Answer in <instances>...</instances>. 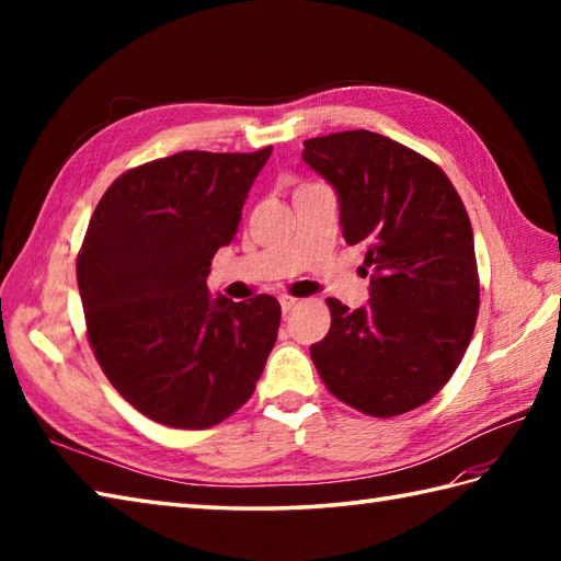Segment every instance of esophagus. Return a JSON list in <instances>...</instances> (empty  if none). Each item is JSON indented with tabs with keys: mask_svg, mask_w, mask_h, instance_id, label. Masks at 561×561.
<instances>
[{
	"mask_svg": "<svg viewBox=\"0 0 561 561\" xmlns=\"http://www.w3.org/2000/svg\"><path fill=\"white\" fill-rule=\"evenodd\" d=\"M279 306L284 313H291L296 306H299V299H291V296H279Z\"/></svg>",
	"mask_w": 561,
	"mask_h": 561,
	"instance_id": "34e87169",
	"label": "esophagus"
}]
</instances>
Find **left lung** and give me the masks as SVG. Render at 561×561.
<instances>
[{"label":"left lung","mask_w":561,"mask_h":561,"mask_svg":"<svg viewBox=\"0 0 561 561\" xmlns=\"http://www.w3.org/2000/svg\"><path fill=\"white\" fill-rule=\"evenodd\" d=\"M304 161L340 202L344 241L366 248V306L328 299L311 344L332 396L371 416L432 400L456 374L480 311L468 211L436 163L368 129L304 141Z\"/></svg>","instance_id":"obj_1"}]
</instances>
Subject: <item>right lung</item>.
Returning <instances> with one entry per match:
<instances>
[{
    "mask_svg": "<svg viewBox=\"0 0 561 561\" xmlns=\"http://www.w3.org/2000/svg\"><path fill=\"white\" fill-rule=\"evenodd\" d=\"M270 153L145 163L105 190L89 221L77 262L89 342L113 388L153 422L207 428L231 416L277 342V299L233 304L207 289Z\"/></svg>",
    "mask_w": 561,
    "mask_h": 561,
    "instance_id": "1",
    "label": "right lung"
}]
</instances>
